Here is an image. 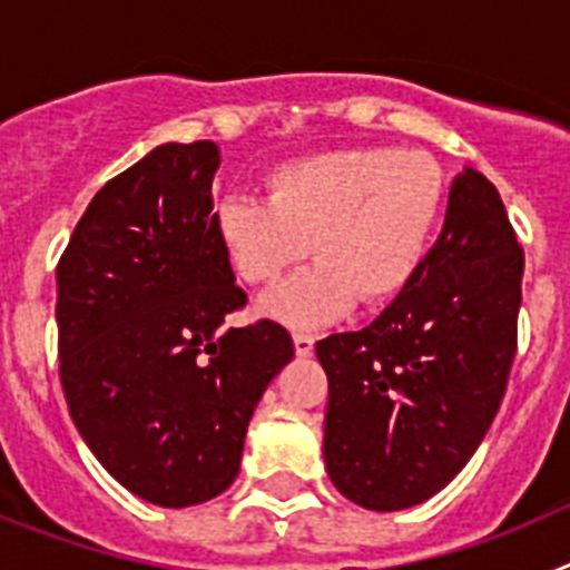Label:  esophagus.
<instances>
[{
	"label": "esophagus",
	"mask_w": 570,
	"mask_h": 570,
	"mask_svg": "<svg viewBox=\"0 0 570 570\" xmlns=\"http://www.w3.org/2000/svg\"><path fill=\"white\" fill-rule=\"evenodd\" d=\"M294 351H296V356L314 354V336H311V334H294Z\"/></svg>",
	"instance_id": "1"
}]
</instances>
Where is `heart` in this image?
<instances>
[{
    "instance_id": "obj_1",
    "label": "heart",
    "mask_w": 570,
    "mask_h": 570,
    "mask_svg": "<svg viewBox=\"0 0 570 570\" xmlns=\"http://www.w3.org/2000/svg\"><path fill=\"white\" fill-rule=\"evenodd\" d=\"M268 199L225 196L216 239L248 285H274L311 254L314 268L259 302L288 328H316L356 299L385 305L411 285L445 210V174L416 150L342 148L268 174Z\"/></svg>"
}]
</instances>
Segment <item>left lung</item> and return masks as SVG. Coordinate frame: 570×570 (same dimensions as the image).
<instances>
[{"mask_svg": "<svg viewBox=\"0 0 570 570\" xmlns=\"http://www.w3.org/2000/svg\"><path fill=\"white\" fill-rule=\"evenodd\" d=\"M522 268L500 194L465 168L411 285L367 328L316 342L328 374L322 454L342 497L405 511L465 468L505 396Z\"/></svg>", "mask_w": 570, "mask_h": 570, "instance_id": "8db88e82", "label": "left lung"}]
</instances>
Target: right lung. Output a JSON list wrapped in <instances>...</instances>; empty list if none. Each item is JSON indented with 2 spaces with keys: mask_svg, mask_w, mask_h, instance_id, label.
<instances>
[{
  "mask_svg": "<svg viewBox=\"0 0 570 570\" xmlns=\"http://www.w3.org/2000/svg\"><path fill=\"white\" fill-rule=\"evenodd\" d=\"M219 148L165 142L110 179L57 268L59 374L105 471L163 508L236 480L248 422L294 360L282 325L225 331L245 305L214 230Z\"/></svg>",
  "mask_w": 570,
  "mask_h": 570,
  "instance_id": "right-lung-1",
  "label": "right lung"
}]
</instances>
